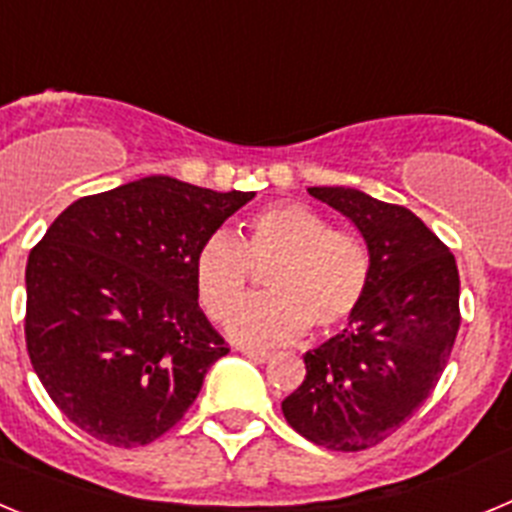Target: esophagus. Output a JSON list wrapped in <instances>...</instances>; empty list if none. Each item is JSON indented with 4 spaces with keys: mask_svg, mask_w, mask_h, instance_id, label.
<instances>
[{
    "mask_svg": "<svg viewBox=\"0 0 512 512\" xmlns=\"http://www.w3.org/2000/svg\"><path fill=\"white\" fill-rule=\"evenodd\" d=\"M243 356L251 361H256V364H264V361L271 359L269 351H253V348H243Z\"/></svg>",
    "mask_w": 512,
    "mask_h": 512,
    "instance_id": "esophagus-1",
    "label": "esophagus"
}]
</instances>
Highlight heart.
<instances>
[{
	"label": "heart",
	"instance_id": "b5f03b06",
	"mask_svg": "<svg viewBox=\"0 0 512 512\" xmlns=\"http://www.w3.org/2000/svg\"><path fill=\"white\" fill-rule=\"evenodd\" d=\"M253 265L272 267L267 272L270 295L235 308L228 320V336L253 348L297 341L310 323L318 330L341 325L364 300L372 271L359 235L330 228L310 207L279 202L248 220L241 243L220 230L200 246L194 289L207 315L223 320L233 310Z\"/></svg>",
	"mask_w": 512,
	"mask_h": 512
}]
</instances>
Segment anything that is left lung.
I'll list each match as a JSON object with an SVG mask.
<instances>
[{"label":"left lung","instance_id":"8db88e82","mask_svg":"<svg viewBox=\"0 0 512 512\" xmlns=\"http://www.w3.org/2000/svg\"><path fill=\"white\" fill-rule=\"evenodd\" d=\"M307 192L354 223L372 271L346 328L305 354V382L282 413L307 441L361 451L395 433L441 379L461 323L459 269L408 207L351 187Z\"/></svg>","mask_w":512,"mask_h":512}]
</instances>
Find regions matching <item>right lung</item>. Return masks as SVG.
I'll return each instance as SVG.
<instances>
[{
	"label": "right lung",
	"mask_w": 512,
	"mask_h": 512,
	"mask_svg": "<svg viewBox=\"0 0 512 512\" xmlns=\"http://www.w3.org/2000/svg\"><path fill=\"white\" fill-rule=\"evenodd\" d=\"M253 192L146 176L81 197L25 269V341L66 418L112 446H143L189 410L228 346L197 302L194 256Z\"/></svg>",
	"instance_id": "add662e5"
}]
</instances>
